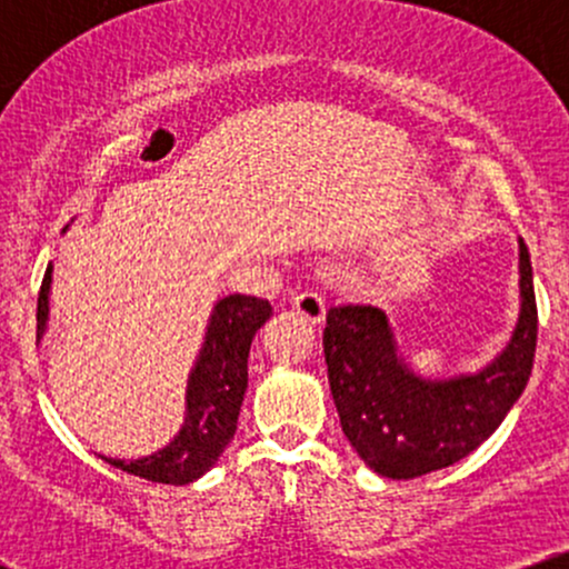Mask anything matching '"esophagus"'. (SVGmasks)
I'll return each mask as SVG.
<instances>
[{"label": "esophagus", "instance_id": "obj_1", "mask_svg": "<svg viewBox=\"0 0 569 569\" xmlns=\"http://www.w3.org/2000/svg\"><path fill=\"white\" fill-rule=\"evenodd\" d=\"M293 310H297L307 323L321 326L326 318V299L318 291H302L299 297H293Z\"/></svg>", "mask_w": 569, "mask_h": 569}]
</instances>
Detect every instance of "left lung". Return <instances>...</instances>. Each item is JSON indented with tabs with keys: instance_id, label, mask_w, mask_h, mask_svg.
I'll return each mask as SVG.
<instances>
[{
	"instance_id": "1",
	"label": "left lung",
	"mask_w": 569,
	"mask_h": 569,
	"mask_svg": "<svg viewBox=\"0 0 569 569\" xmlns=\"http://www.w3.org/2000/svg\"><path fill=\"white\" fill-rule=\"evenodd\" d=\"M519 321L506 350L473 375H420L398 350L388 316L371 305L326 312L323 352L339 422L361 460L388 479L452 466L498 430L525 393L538 342L532 264L519 238Z\"/></svg>"
}]
</instances>
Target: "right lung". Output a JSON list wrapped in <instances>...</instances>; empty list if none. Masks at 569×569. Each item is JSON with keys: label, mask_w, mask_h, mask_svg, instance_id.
Here are the masks:
<instances>
[{"label": "right lung", "mask_w": 569, "mask_h": 569, "mask_svg": "<svg viewBox=\"0 0 569 569\" xmlns=\"http://www.w3.org/2000/svg\"><path fill=\"white\" fill-rule=\"evenodd\" d=\"M53 280V264H48L42 289L37 299V339L48 329V293ZM272 307L267 299L230 293L213 305L208 318L206 342L187 380V415L176 439L154 455L139 460H117L103 457L109 466L120 468L141 479L160 485H189L200 479L238 428L240 403L248 388V350L251 339L262 329Z\"/></svg>", "instance_id": "obj_1"}]
</instances>
